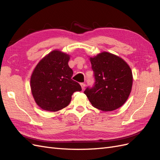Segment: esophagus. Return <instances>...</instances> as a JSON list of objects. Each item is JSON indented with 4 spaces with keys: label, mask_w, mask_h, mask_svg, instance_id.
<instances>
[{
    "label": "esophagus",
    "mask_w": 160,
    "mask_h": 160,
    "mask_svg": "<svg viewBox=\"0 0 160 160\" xmlns=\"http://www.w3.org/2000/svg\"><path fill=\"white\" fill-rule=\"evenodd\" d=\"M80 85H81V86L82 89L83 90V89H85V83H81Z\"/></svg>",
    "instance_id": "obj_1"
}]
</instances>
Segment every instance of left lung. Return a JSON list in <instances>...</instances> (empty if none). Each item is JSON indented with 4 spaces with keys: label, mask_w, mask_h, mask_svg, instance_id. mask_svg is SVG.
Here are the masks:
<instances>
[{
    "label": "left lung",
    "mask_w": 160,
    "mask_h": 160,
    "mask_svg": "<svg viewBox=\"0 0 160 160\" xmlns=\"http://www.w3.org/2000/svg\"><path fill=\"white\" fill-rule=\"evenodd\" d=\"M95 83L84 93L94 108L103 111L122 106L129 98L133 83L132 72L122 58L108 52L90 57Z\"/></svg>",
    "instance_id": "obj_1"
}]
</instances>
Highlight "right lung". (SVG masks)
<instances>
[{"mask_svg": "<svg viewBox=\"0 0 160 160\" xmlns=\"http://www.w3.org/2000/svg\"><path fill=\"white\" fill-rule=\"evenodd\" d=\"M70 57L55 50L39 61L31 77V88L35 102L46 111H57L69 104L81 85L71 79L73 74L68 65Z\"/></svg>", "mask_w": 160, "mask_h": 160, "instance_id": "add662e5", "label": "right lung"}]
</instances>
